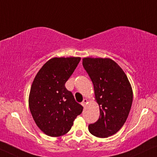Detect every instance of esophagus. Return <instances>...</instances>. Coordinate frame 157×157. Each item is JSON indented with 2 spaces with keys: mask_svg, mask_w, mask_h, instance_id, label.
Returning <instances> with one entry per match:
<instances>
[{
  "mask_svg": "<svg viewBox=\"0 0 157 157\" xmlns=\"http://www.w3.org/2000/svg\"><path fill=\"white\" fill-rule=\"evenodd\" d=\"M87 103H88V100H87L86 98H85L84 100H83V101L82 102V104H81L82 105V106H84V107H85V105L87 104Z\"/></svg>",
  "mask_w": 157,
  "mask_h": 157,
  "instance_id": "34e87169",
  "label": "esophagus"
}]
</instances>
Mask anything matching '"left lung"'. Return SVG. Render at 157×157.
Wrapping results in <instances>:
<instances>
[{"mask_svg":"<svg viewBox=\"0 0 157 157\" xmlns=\"http://www.w3.org/2000/svg\"><path fill=\"white\" fill-rule=\"evenodd\" d=\"M82 65L93 84L100 117L89 124V132L98 138H108L124 125L132 103V89L119 65L109 58L82 59Z\"/></svg>","mask_w":157,"mask_h":157,"instance_id":"left-lung-1","label":"left lung"}]
</instances>
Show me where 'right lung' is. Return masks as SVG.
<instances>
[{
	"mask_svg": "<svg viewBox=\"0 0 157 157\" xmlns=\"http://www.w3.org/2000/svg\"><path fill=\"white\" fill-rule=\"evenodd\" d=\"M80 57H54L37 73L29 95V110L37 126L45 135L59 137L67 133L83 107L75 101L65 83Z\"/></svg>",
	"mask_w": 157,
	"mask_h": 157,
	"instance_id": "1",
	"label": "right lung"
}]
</instances>
